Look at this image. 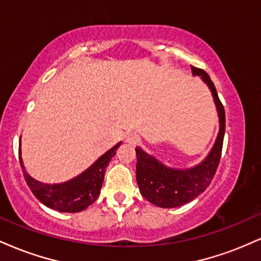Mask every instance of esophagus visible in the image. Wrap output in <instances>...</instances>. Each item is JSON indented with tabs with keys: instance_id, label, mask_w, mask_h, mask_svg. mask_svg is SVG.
I'll list each match as a JSON object with an SVG mask.
<instances>
[{
	"instance_id": "1",
	"label": "esophagus",
	"mask_w": 261,
	"mask_h": 261,
	"mask_svg": "<svg viewBox=\"0 0 261 261\" xmlns=\"http://www.w3.org/2000/svg\"><path fill=\"white\" fill-rule=\"evenodd\" d=\"M126 142L128 143H136L139 142V135L136 133H127L126 134Z\"/></svg>"
}]
</instances>
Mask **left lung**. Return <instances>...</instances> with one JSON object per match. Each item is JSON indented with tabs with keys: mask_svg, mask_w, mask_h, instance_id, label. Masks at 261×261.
<instances>
[{
	"mask_svg": "<svg viewBox=\"0 0 261 261\" xmlns=\"http://www.w3.org/2000/svg\"><path fill=\"white\" fill-rule=\"evenodd\" d=\"M194 74L201 76L207 83L216 103L220 116V133L216 143L205 161L191 169H173L163 166L154 157L143 152L140 147L136 149V180L141 195L155 206L164 208L178 207L193 201L195 197L207 189L218 168L222 153L226 115L223 104L218 98L216 87L205 71L191 66Z\"/></svg>",
	"mask_w": 261,
	"mask_h": 261,
	"instance_id": "obj_1",
	"label": "left lung"
}]
</instances>
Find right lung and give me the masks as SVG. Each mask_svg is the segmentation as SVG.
Segmentation results:
<instances>
[{
  "label": "right lung",
  "mask_w": 261,
  "mask_h": 261,
  "mask_svg": "<svg viewBox=\"0 0 261 261\" xmlns=\"http://www.w3.org/2000/svg\"><path fill=\"white\" fill-rule=\"evenodd\" d=\"M119 146L120 142L95 161L86 172L62 184H43L35 180L24 170L20 155L19 163L27 184L39 201L60 212H80L91 206L99 196L106 168Z\"/></svg>",
  "instance_id": "right-lung-1"
}]
</instances>
